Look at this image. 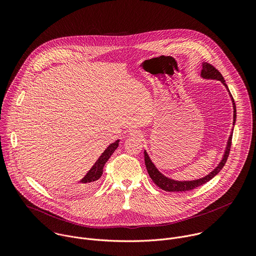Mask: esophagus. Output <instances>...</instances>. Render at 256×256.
<instances>
[{"label": "esophagus", "instance_id": "obj_1", "mask_svg": "<svg viewBox=\"0 0 256 256\" xmlns=\"http://www.w3.org/2000/svg\"><path fill=\"white\" fill-rule=\"evenodd\" d=\"M128 134H130V136H134V138H138V136H142V134H140V132H138V130H130L128 132Z\"/></svg>", "mask_w": 256, "mask_h": 256}]
</instances>
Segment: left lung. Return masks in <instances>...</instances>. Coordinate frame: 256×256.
Returning <instances> with one entry per match:
<instances>
[{"label":"left lung","mask_w":256,"mask_h":256,"mask_svg":"<svg viewBox=\"0 0 256 256\" xmlns=\"http://www.w3.org/2000/svg\"><path fill=\"white\" fill-rule=\"evenodd\" d=\"M200 76L204 79H212V80H218L221 81L223 83V85L227 88L229 95L231 97L232 103H233V109H234V114H233V126H235V122H236V105L234 102V99L228 89L227 84L225 83V80L222 76V74L218 72L214 66L208 64V62H202V68L200 72ZM232 136H233V128H232V132L228 138V142L226 146V150L225 153L223 155V158L221 160V162L218 163V165L212 171L210 172L208 175H206L202 178L200 179H196V180H190V181H178V180H174L171 178L166 177L165 175H163L155 166V164L152 162V160L150 159L148 153L144 152V164L146 167H147L148 173L150 175V177L152 178V180L154 181V184L159 186L161 190H165V192H188V190H192L204 184H206L208 181H210L212 178H214L218 172L222 170V168L224 167V165L227 162L229 153H230V149H231V144H232Z\"/></svg>","instance_id":"left-lung-1"}]
</instances>
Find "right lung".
<instances>
[{"label": "right lung", "instance_id": "obj_1", "mask_svg": "<svg viewBox=\"0 0 256 256\" xmlns=\"http://www.w3.org/2000/svg\"><path fill=\"white\" fill-rule=\"evenodd\" d=\"M118 142L120 140H116L114 142L110 144L107 147V149L101 154L99 159L95 162V164L92 166V168L88 171V173L80 180L79 186L72 190V192H87L95 188L97 184L98 179L101 177L103 173V167L107 160L110 158V156L114 154V152L118 149Z\"/></svg>", "mask_w": 256, "mask_h": 256}]
</instances>
